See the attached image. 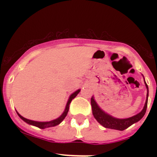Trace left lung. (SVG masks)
<instances>
[{"label": "left lung", "instance_id": "1", "mask_svg": "<svg viewBox=\"0 0 157 157\" xmlns=\"http://www.w3.org/2000/svg\"><path fill=\"white\" fill-rule=\"evenodd\" d=\"M146 84V87L147 89V99L146 102H145L144 107L143 110L138 113L137 115H134V116L128 118H124V119H118V118H115L112 117L111 115H108V114L105 113L102 110L96 102H95L93 97L91 98V106H92V111H93V115L94 118L97 120L98 122L100 124H102L103 127L106 128H111V129H115V130H119V131H123V130L126 129L131 125H132L134 123L140 121L144 115H145L147 111V101H148V86L145 82Z\"/></svg>", "mask_w": 157, "mask_h": 157}]
</instances>
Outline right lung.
<instances>
[{
  "mask_svg": "<svg viewBox=\"0 0 157 157\" xmlns=\"http://www.w3.org/2000/svg\"><path fill=\"white\" fill-rule=\"evenodd\" d=\"M80 90H77V91L74 92V93H73V94L71 95V96H70V98L68 99V102H67V105H66V108H65V110H64V113H63L62 115H61V116L59 117V118H57V119H55V120H53V121H48V122H39V121H32V120H29V119H27V118H23V117L21 116V115H20V114H19L17 112V115L20 116V118H21V119H23V121H25V122L28 123V124H32V125L36 126V127L41 128V129H44V128H46L54 127V126H56V125H58V124H59L60 123H61V121H62L64 119V118H65L66 115H67V112H68L70 104H71V101H72V99H74V98L76 97V96H77V95L79 93H80Z\"/></svg>",
  "mask_w": 157,
  "mask_h": 157,
  "instance_id": "add662e5",
  "label": "right lung"
}]
</instances>
